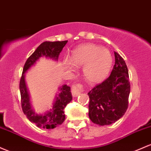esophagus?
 I'll return each instance as SVG.
<instances>
[{"label":"esophagus","mask_w":151,"mask_h":151,"mask_svg":"<svg viewBox=\"0 0 151 151\" xmlns=\"http://www.w3.org/2000/svg\"><path fill=\"white\" fill-rule=\"evenodd\" d=\"M82 91V84H78V85L73 86L72 87V94L73 97H77L80 94L81 92Z\"/></svg>","instance_id":"34e87169"}]
</instances>
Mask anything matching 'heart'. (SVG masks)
Returning <instances> with one entry per match:
<instances>
[{"label":"heart","mask_w":151,"mask_h":151,"mask_svg":"<svg viewBox=\"0 0 151 151\" xmlns=\"http://www.w3.org/2000/svg\"><path fill=\"white\" fill-rule=\"evenodd\" d=\"M70 60L74 67H84L83 74L89 82L97 83L107 77L113 59L107 49L97 44H87L79 46L73 51ZM70 63L65 59L63 64L67 69H72Z\"/></svg>","instance_id":"1"}]
</instances>
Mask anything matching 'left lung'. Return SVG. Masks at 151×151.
<instances>
[{"label": "left lung", "mask_w": 151, "mask_h": 151, "mask_svg": "<svg viewBox=\"0 0 151 151\" xmlns=\"http://www.w3.org/2000/svg\"><path fill=\"white\" fill-rule=\"evenodd\" d=\"M115 59L110 77L88 92L89 119L101 126L117 121L125 115L128 106V70L124 59L115 51Z\"/></svg>", "instance_id": "8db88e82"}]
</instances>
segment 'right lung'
Listing matches in <instances>:
<instances>
[{
  "label": "right lung",
  "mask_w": 151,
  "mask_h": 151,
  "mask_svg": "<svg viewBox=\"0 0 151 151\" xmlns=\"http://www.w3.org/2000/svg\"><path fill=\"white\" fill-rule=\"evenodd\" d=\"M67 41H45L42 43L29 57L23 69L19 84L23 112L30 121L41 128L53 129L63 123L65 120L64 109L72 100L71 88L67 84H63L59 87V92L56 94L52 108L43 114H37L31 107L30 94L25 80V74L30 68L35 65L36 62L41 57H44L58 61L59 54Z\"/></svg>",
  "instance_id": "add662e5"
}]
</instances>
